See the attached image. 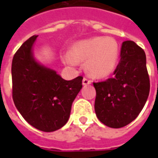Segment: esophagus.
<instances>
[{"label": "esophagus", "instance_id": "obj_1", "mask_svg": "<svg viewBox=\"0 0 158 158\" xmlns=\"http://www.w3.org/2000/svg\"><path fill=\"white\" fill-rule=\"evenodd\" d=\"M89 84H91V80L88 79L87 77H84V79H83V85H89Z\"/></svg>", "mask_w": 158, "mask_h": 158}]
</instances>
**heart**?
I'll use <instances>...</instances> for the list:
<instances>
[{"instance_id":"b5f03b06","label":"heart","mask_w":158,"mask_h":158,"mask_svg":"<svg viewBox=\"0 0 158 158\" xmlns=\"http://www.w3.org/2000/svg\"><path fill=\"white\" fill-rule=\"evenodd\" d=\"M119 56L118 43L113 38L96 37L76 43L72 53L65 52L62 61L75 67L79 61H86L88 72L96 78H104L113 72Z\"/></svg>"}]
</instances>
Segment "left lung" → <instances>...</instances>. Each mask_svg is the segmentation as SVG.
I'll return each instance as SVG.
<instances>
[{
	"instance_id": "obj_1",
	"label": "left lung",
	"mask_w": 158,
	"mask_h": 158,
	"mask_svg": "<svg viewBox=\"0 0 158 158\" xmlns=\"http://www.w3.org/2000/svg\"><path fill=\"white\" fill-rule=\"evenodd\" d=\"M96 116L105 125L118 129L137 118L150 92L145 52L131 40L123 41L113 77L94 82Z\"/></svg>"
}]
</instances>
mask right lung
<instances>
[{
  "label": "right lung",
  "instance_id": "add662e5",
  "mask_svg": "<svg viewBox=\"0 0 158 158\" xmlns=\"http://www.w3.org/2000/svg\"><path fill=\"white\" fill-rule=\"evenodd\" d=\"M31 36L12 58V99L17 109L30 125L52 132L66 124L73 100L82 88V76L65 80L54 70L35 62Z\"/></svg>",
  "mask_w": 158,
  "mask_h": 158
}]
</instances>
